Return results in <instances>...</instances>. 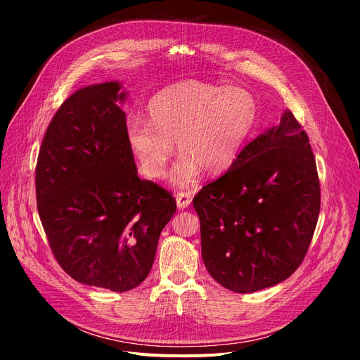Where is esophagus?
<instances>
[{"instance_id":"esophagus-1","label":"esophagus","mask_w":360,"mask_h":360,"mask_svg":"<svg viewBox=\"0 0 360 360\" xmlns=\"http://www.w3.org/2000/svg\"><path fill=\"white\" fill-rule=\"evenodd\" d=\"M191 199H193V197H191L190 193H185V191H178L176 193V205H178L179 210H184V207L190 206Z\"/></svg>"}]
</instances>
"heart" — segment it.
<instances>
[{"instance_id": "obj_1", "label": "heart", "mask_w": 360, "mask_h": 360, "mask_svg": "<svg viewBox=\"0 0 360 360\" xmlns=\"http://www.w3.org/2000/svg\"><path fill=\"white\" fill-rule=\"evenodd\" d=\"M257 101L238 86L181 82L158 91L148 104L149 121H127L129 142L148 178L165 175L173 142L182 155L170 179L178 187L219 175L238 160L257 121Z\"/></svg>"}]
</instances>
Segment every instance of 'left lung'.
<instances>
[{
    "label": "left lung",
    "mask_w": 360,
    "mask_h": 360,
    "mask_svg": "<svg viewBox=\"0 0 360 360\" xmlns=\"http://www.w3.org/2000/svg\"><path fill=\"white\" fill-rule=\"evenodd\" d=\"M193 205L217 283L252 293L287 280L304 262L320 214L316 158L295 115L287 109Z\"/></svg>",
    "instance_id": "obj_1"
}]
</instances>
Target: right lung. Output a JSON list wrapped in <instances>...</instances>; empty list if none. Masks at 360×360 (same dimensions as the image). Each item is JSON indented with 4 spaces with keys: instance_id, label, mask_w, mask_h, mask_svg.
<instances>
[{
    "instance_id": "right-lung-1",
    "label": "right lung",
    "mask_w": 360,
    "mask_h": 360,
    "mask_svg": "<svg viewBox=\"0 0 360 360\" xmlns=\"http://www.w3.org/2000/svg\"><path fill=\"white\" fill-rule=\"evenodd\" d=\"M118 82L68 97L46 130L37 210L51 250L73 280L127 292L148 276L175 197L137 176Z\"/></svg>"
}]
</instances>
